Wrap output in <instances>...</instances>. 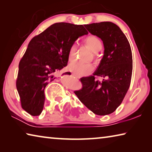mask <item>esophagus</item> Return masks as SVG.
<instances>
[{
	"instance_id": "1",
	"label": "esophagus",
	"mask_w": 152,
	"mask_h": 152,
	"mask_svg": "<svg viewBox=\"0 0 152 152\" xmlns=\"http://www.w3.org/2000/svg\"><path fill=\"white\" fill-rule=\"evenodd\" d=\"M72 76H74V77H76V78H80V76L76 75V74H72Z\"/></svg>"
}]
</instances>
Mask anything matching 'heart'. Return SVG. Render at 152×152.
<instances>
[{"label": "heart", "instance_id": "obj_1", "mask_svg": "<svg viewBox=\"0 0 152 152\" xmlns=\"http://www.w3.org/2000/svg\"><path fill=\"white\" fill-rule=\"evenodd\" d=\"M86 43L94 52H97V51L101 50V49L102 48L101 41L96 37V36H88L86 39ZM76 51L77 44L76 43H74L70 46V50L68 51L69 60L71 61L74 60V58H76ZM94 65L92 63H84L75 61V62L71 63L69 65V70L79 76L88 75V74L94 70Z\"/></svg>", "mask_w": 152, "mask_h": 152}]
</instances>
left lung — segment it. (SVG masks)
<instances>
[{
	"label": "left lung",
	"instance_id": "obj_1",
	"mask_svg": "<svg viewBox=\"0 0 152 152\" xmlns=\"http://www.w3.org/2000/svg\"><path fill=\"white\" fill-rule=\"evenodd\" d=\"M84 27L102 41L104 55L93 75L82 78L83 87L74 93L94 114L109 115L121 104L129 88L133 70L132 49L121 29L112 22ZM96 75L104 79L102 82L96 81Z\"/></svg>",
	"mask_w": 152,
	"mask_h": 152
}]
</instances>
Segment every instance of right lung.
Returning <instances> with one entry per match:
<instances>
[{"label": "right lung", "instance_id": "right-lung-1", "mask_svg": "<svg viewBox=\"0 0 152 152\" xmlns=\"http://www.w3.org/2000/svg\"><path fill=\"white\" fill-rule=\"evenodd\" d=\"M88 33L82 25L56 23L30 41L19 62L16 82L25 111L32 116L42 113L46 86L56 79V72L67 66L70 46ZM65 74L70 75V72L62 75Z\"/></svg>", "mask_w": 152, "mask_h": 152}]
</instances>
